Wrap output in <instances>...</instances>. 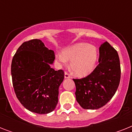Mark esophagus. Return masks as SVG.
I'll return each mask as SVG.
<instances>
[{"label": "esophagus", "mask_w": 132, "mask_h": 132, "mask_svg": "<svg viewBox=\"0 0 132 132\" xmlns=\"http://www.w3.org/2000/svg\"><path fill=\"white\" fill-rule=\"evenodd\" d=\"M70 75L69 74H68V72H65V73H64V78L65 79H68L70 78Z\"/></svg>", "instance_id": "1"}]
</instances>
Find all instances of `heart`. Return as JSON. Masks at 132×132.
<instances>
[{
    "label": "heart",
    "mask_w": 132,
    "mask_h": 132,
    "mask_svg": "<svg viewBox=\"0 0 132 132\" xmlns=\"http://www.w3.org/2000/svg\"><path fill=\"white\" fill-rule=\"evenodd\" d=\"M98 57L96 46L86 42L73 44L56 55V60L62 65H66L68 61H70V70L77 77L90 74L95 68Z\"/></svg>",
    "instance_id": "heart-1"
}]
</instances>
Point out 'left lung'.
Returning <instances> with one entry per match:
<instances>
[{
  "label": "left lung",
  "mask_w": 132,
  "mask_h": 132,
  "mask_svg": "<svg viewBox=\"0 0 132 132\" xmlns=\"http://www.w3.org/2000/svg\"><path fill=\"white\" fill-rule=\"evenodd\" d=\"M99 64L86 77L73 79L76 86V100L86 110L104 106L114 95L121 79L118 53L108 42L99 48Z\"/></svg>",
  "instance_id": "8db88e82"
}]
</instances>
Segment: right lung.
Wrapping results in <instances>:
<instances>
[{
	"instance_id": "obj_1",
	"label": "right lung",
	"mask_w": 132,
	"mask_h": 132,
	"mask_svg": "<svg viewBox=\"0 0 132 132\" xmlns=\"http://www.w3.org/2000/svg\"><path fill=\"white\" fill-rule=\"evenodd\" d=\"M54 60L53 51L38 39L22 43L13 56L11 72L15 95L32 112L48 114L57 104L64 72L51 67Z\"/></svg>"
}]
</instances>
